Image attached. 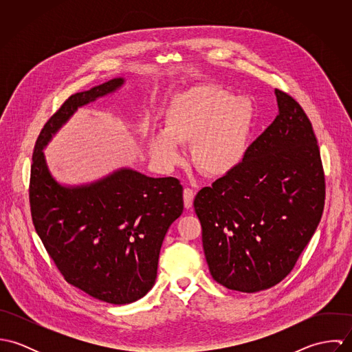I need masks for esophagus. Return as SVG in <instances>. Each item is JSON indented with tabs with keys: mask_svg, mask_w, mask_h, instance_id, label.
<instances>
[{
	"mask_svg": "<svg viewBox=\"0 0 352 352\" xmlns=\"http://www.w3.org/2000/svg\"><path fill=\"white\" fill-rule=\"evenodd\" d=\"M183 198H184V207L186 208H191L192 207V201H194V198H195V191L192 188H184Z\"/></svg>",
	"mask_w": 352,
	"mask_h": 352,
	"instance_id": "obj_1",
	"label": "esophagus"
}]
</instances>
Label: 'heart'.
Listing matches in <instances>:
<instances>
[{
    "mask_svg": "<svg viewBox=\"0 0 352 352\" xmlns=\"http://www.w3.org/2000/svg\"><path fill=\"white\" fill-rule=\"evenodd\" d=\"M254 108L229 89L199 84L175 95L166 105L164 133L151 141L154 158L165 168L180 162L177 145H191V161L207 177L232 173L245 158Z\"/></svg>",
    "mask_w": 352,
    "mask_h": 352,
    "instance_id": "b5f03b06",
    "label": "heart"
}]
</instances>
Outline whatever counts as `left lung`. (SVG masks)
<instances>
[{"label": "left lung", "mask_w": 352, "mask_h": 352, "mask_svg": "<svg viewBox=\"0 0 352 352\" xmlns=\"http://www.w3.org/2000/svg\"><path fill=\"white\" fill-rule=\"evenodd\" d=\"M279 112L243 162L194 201L206 261L226 289L257 293L294 268L322 215L325 180L301 105L275 89Z\"/></svg>", "instance_id": "obj_1"}]
</instances>
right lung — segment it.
<instances>
[{"mask_svg":"<svg viewBox=\"0 0 352 352\" xmlns=\"http://www.w3.org/2000/svg\"><path fill=\"white\" fill-rule=\"evenodd\" d=\"M112 78L72 95L41 131L31 165V215L65 279L100 301L124 305L146 296L157 278L164 237L183 212L175 177H149L120 168L99 180L65 186L51 175L43 149L82 105L116 92Z\"/></svg>","mask_w":352,"mask_h":352,"instance_id":"1","label":"right lung"}]
</instances>
